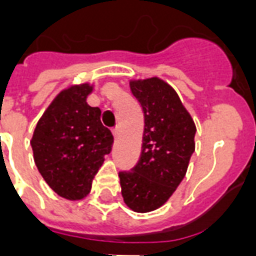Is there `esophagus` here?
Segmentation results:
<instances>
[{"label":"esophagus","mask_w":256,"mask_h":256,"mask_svg":"<svg viewBox=\"0 0 256 256\" xmlns=\"http://www.w3.org/2000/svg\"><path fill=\"white\" fill-rule=\"evenodd\" d=\"M120 128H116L114 130H112V136H114V138H116V140H118V138H120Z\"/></svg>","instance_id":"34e87169"}]
</instances>
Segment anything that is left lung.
<instances>
[{
	"mask_svg": "<svg viewBox=\"0 0 256 256\" xmlns=\"http://www.w3.org/2000/svg\"><path fill=\"white\" fill-rule=\"evenodd\" d=\"M144 110L142 152L132 171H120L124 203L136 212L164 206L186 175L196 128L176 92L158 77L130 81Z\"/></svg>",
	"mask_w": 256,
	"mask_h": 256,
	"instance_id": "obj_1",
	"label": "left lung"
}]
</instances>
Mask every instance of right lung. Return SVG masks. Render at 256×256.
I'll use <instances>...</instances> for the list:
<instances>
[{"label": "right lung", "mask_w": 256, "mask_h": 256, "mask_svg": "<svg viewBox=\"0 0 256 256\" xmlns=\"http://www.w3.org/2000/svg\"><path fill=\"white\" fill-rule=\"evenodd\" d=\"M90 84L62 90L38 120L33 138L34 162L50 188L69 200L84 199L92 179L112 152V132L100 122V110L86 98Z\"/></svg>", "instance_id": "right-lung-1"}]
</instances>
